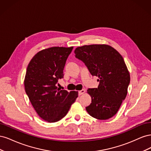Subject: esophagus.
Segmentation results:
<instances>
[{
    "mask_svg": "<svg viewBox=\"0 0 151 151\" xmlns=\"http://www.w3.org/2000/svg\"><path fill=\"white\" fill-rule=\"evenodd\" d=\"M85 92H86L85 89H82V90H81V91H79V96L83 95L84 93H85Z\"/></svg>",
    "mask_w": 151,
    "mask_h": 151,
    "instance_id": "1",
    "label": "esophagus"
}]
</instances>
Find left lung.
<instances>
[{
    "mask_svg": "<svg viewBox=\"0 0 151 151\" xmlns=\"http://www.w3.org/2000/svg\"><path fill=\"white\" fill-rule=\"evenodd\" d=\"M74 53L91 74L99 79L98 88L88 89L92 101L86 108V111L98 120L113 117L127 96L130 81L122 56L106 45H84L76 48Z\"/></svg>",
    "mask_w": 151,
    "mask_h": 151,
    "instance_id": "8db88e82",
    "label": "left lung"
}]
</instances>
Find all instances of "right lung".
Listing matches in <instances>:
<instances>
[{
	"mask_svg": "<svg viewBox=\"0 0 151 151\" xmlns=\"http://www.w3.org/2000/svg\"><path fill=\"white\" fill-rule=\"evenodd\" d=\"M73 47H55L36 53L27 67L24 88L35 111L43 120L56 122L64 117L78 96L77 91L61 90L57 85Z\"/></svg>",
	"mask_w": 151,
	"mask_h": 151,
	"instance_id": "obj_1",
	"label": "right lung"
}]
</instances>
